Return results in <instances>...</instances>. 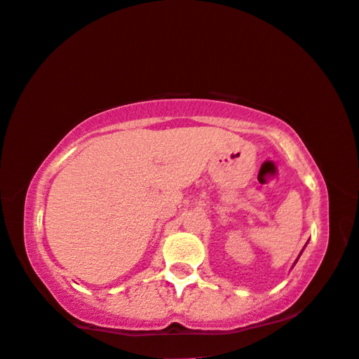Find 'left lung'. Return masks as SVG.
Returning a JSON list of instances; mask_svg holds the SVG:
<instances>
[{
    "label": "left lung",
    "mask_w": 359,
    "mask_h": 359,
    "mask_svg": "<svg viewBox=\"0 0 359 359\" xmlns=\"http://www.w3.org/2000/svg\"><path fill=\"white\" fill-rule=\"evenodd\" d=\"M296 262H297V260H296Z\"/></svg>",
    "instance_id": "1"
}]
</instances>
